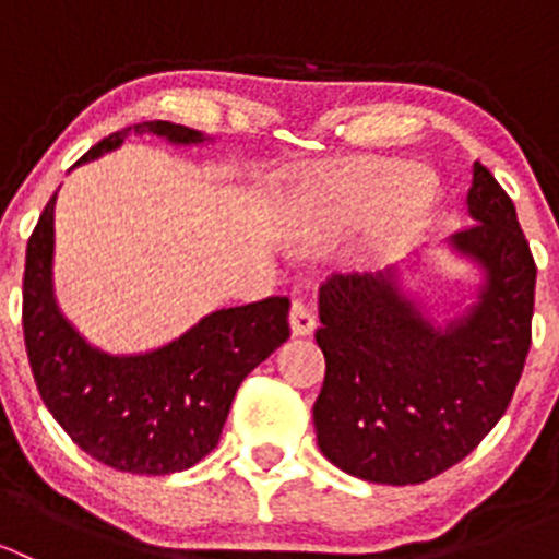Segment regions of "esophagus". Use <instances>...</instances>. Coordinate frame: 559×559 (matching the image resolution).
<instances>
[{
    "instance_id": "34e87169",
    "label": "esophagus",
    "mask_w": 559,
    "mask_h": 559,
    "mask_svg": "<svg viewBox=\"0 0 559 559\" xmlns=\"http://www.w3.org/2000/svg\"><path fill=\"white\" fill-rule=\"evenodd\" d=\"M289 324H292V332H295V335H311V332L316 330V324H319V319H316V311L311 308V302L292 300Z\"/></svg>"
}]
</instances>
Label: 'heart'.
<instances>
[{
	"mask_svg": "<svg viewBox=\"0 0 559 559\" xmlns=\"http://www.w3.org/2000/svg\"><path fill=\"white\" fill-rule=\"evenodd\" d=\"M436 202V186L421 173H403L386 162H352L308 183L306 207L319 227L341 229L379 211L373 243L389 251L414 233Z\"/></svg>",
	"mask_w": 559,
	"mask_h": 559,
	"instance_id": "b5f03b06",
	"label": "heart"
}]
</instances>
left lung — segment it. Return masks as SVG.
<instances>
[{"mask_svg":"<svg viewBox=\"0 0 559 559\" xmlns=\"http://www.w3.org/2000/svg\"><path fill=\"white\" fill-rule=\"evenodd\" d=\"M473 224L452 243L487 270L481 300L438 330L381 275H330L316 343L324 384L313 403L321 454L376 484L430 481L465 460L509 408L533 341L535 259L516 207L476 162Z\"/></svg>","mask_w":559,"mask_h":559,"instance_id":"1","label":"left lung"}]
</instances>
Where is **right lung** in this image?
I'll return each instance as SVG.
<instances>
[{
	"label": "right lung",
	"mask_w": 559,
	"mask_h": 559,
	"mask_svg": "<svg viewBox=\"0 0 559 559\" xmlns=\"http://www.w3.org/2000/svg\"><path fill=\"white\" fill-rule=\"evenodd\" d=\"M173 143L202 134L170 121H145ZM129 129L107 134L81 162L118 148ZM53 205H45L24 270V341L39 397L88 456L123 473L167 476L216 449L243 379L289 337V297L224 308L186 335L138 357H110L88 346L59 313L50 284Z\"/></svg>",
	"instance_id": "1"
}]
</instances>
